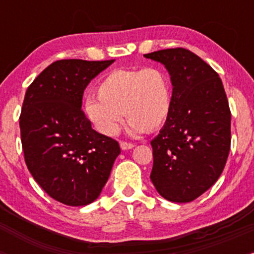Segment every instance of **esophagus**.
<instances>
[{
    "instance_id": "1",
    "label": "esophagus",
    "mask_w": 254,
    "mask_h": 254,
    "mask_svg": "<svg viewBox=\"0 0 254 254\" xmlns=\"http://www.w3.org/2000/svg\"><path fill=\"white\" fill-rule=\"evenodd\" d=\"M134 143L131 142H127V141H120V147H122V150H130V148L134 147Z\"/></svg>"
}]
</instances>
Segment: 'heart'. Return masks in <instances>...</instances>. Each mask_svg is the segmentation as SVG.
Returning <instances> with one entry per match:
<instances>
[{
  "label": "heart",
  "instance_id": "b5f03b06",
  "mask_svg": "<svg viewBox=\"0 0 254 254\" xmlns=\"http://www.w3.org/2000/svg\"><path fill=\"white\" fill-rule=\"evenodd\" d=\"M97 98L84 102V114L101 134L114 136L123 113L132 132H152L163 127L172 107V82L162 67L112 71L97 87Z\"/></svg>",
  "mask_w": 254,
  "mask_h": 254
}]
</instances>
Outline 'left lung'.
<instances>
[{
  "mask_svg": "<svg viewBox=\"0 0 254 254\" xmlns=\"http://www.w3.org/2000/svg\"><path fill=\"white\" fill-rule=\"evenodd\" d=\"M171 75L172 107L151 141V181L173 203H189L219 179L231 146V111L221 78L198 55L183 48L145 54Z\"/></svg>",
  "mask_w": 254,
  "mask_h": 254,
  "instance_id": "left-lung-1",
  "label": "left lung"
}]
</instances>
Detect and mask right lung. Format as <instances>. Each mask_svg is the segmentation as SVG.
Instances as JSON below:
<instances>
[{"mask_svg": "<svg viewBox=\"0 0 254 254\" xmlns=\"http://www.w3.org/2000/svg\"><path fill=\"white\" fill-rule=\"evenodd\" d=\"M113 61H55L25 92L19 117L25 165L45 193L65 205L96 200L120 153L117 140L92 129L81 109L87 84Z\"/></svg>", "mask_w": 254, "mask_h": 254, "instance_id": "add662e5", "label": "right lung"}]
</instances>
